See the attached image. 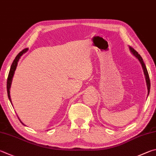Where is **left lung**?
Here are the masks:
<instances>
[{"mask_svg":"<svg viewBox=\"0 0 156 156\" xmlns=\"http://www.w3.org/2000/svg\"><path fill=\"white\" fill-rule=\"evenodd\" d=\"M129 50H130V52H132V55H134L136 58H138V60L140 61L141 66H142L143 72H144V75H145V77L147 90H148V92H147L148 94H147V95H149V91H150V80H149V73H148V72H147V67L145 66V63H144V61L143 60L142 57L140 56V55L134 48H133L129 46Z\"/></svg>","mask_w":156,"mask_h":156,"instance_id":"left-lung-1","label":"left lung"}]
</instances>
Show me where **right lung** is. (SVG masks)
<instances>
[{
	"label": "right lung",
	"mask_w": 156,
	"mask_h": 156,
	"mask_svg": "<svg viewBox=\"0 0 156 156\" xmlns=\"http://www.w3.org/2000/svg\"><path fill=\"white\" fill-rule=\"evenodd\" d=\"M28 50V48L26 49H24L22 51H21L20 52L18 55L16 56V57L14 59V61H13L12 64H11V68L9 70V75H8V78H7V95H8V98L9 99V101H11V96H10V87L11 85V83H12V80H13V75H14V73H15V71L17 67V66H18V62L19 61V59L20 58L21 56H22L23 54H24L25 52H27ZM12 104V103H11ZM19 119V118H18ZM20 122L24 125V124L22 122L20 121ZM25 126V125H24Z\"/></svg>",
	"instance_id": "1"
}]
</instances>
